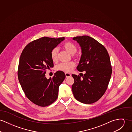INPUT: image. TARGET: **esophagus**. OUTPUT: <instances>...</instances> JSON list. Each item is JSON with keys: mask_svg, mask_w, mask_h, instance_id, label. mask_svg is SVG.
I'll return each instance as SVG.
<instances>
[{"mask_svg": "<svg viewBox=\"0 0 132 132\" xmlns=\"http://www.w3.org/2000/svg\"><path fill=\"white\" fill-rule=\"evenodd\" d=\"M65 75H66V77H69L71 76V74L70 73H65Z\"/></svg>", "mask_w": 132, "mask_h": 132, "instance_id": "34e87169", "label": "esophagus"}]
</instances>
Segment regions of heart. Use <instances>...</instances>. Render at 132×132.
I'll list each match as a JSON object with an SVG mask.
<instances>
[{"mask_svg": "<svg viewBox=\"0 0 132 132\" xmlns=\"http://www.w3.org/2000/svg\"><path fill=\"white\" fill-rule=\"evenodd\" d=\"M63 48L68 53L73 55L76 53L77 51L76 46L71 42L65 43L62 45ZM58 49L57 47L53 48L51 52V58L53 62L57 61L58 59ZM75 64L73 62H70L68 63H61L57 67L58 70L64 71L65 72H69L72 71L74 67Z\"/></svg>", "mask_w": 132, "mask_h": 132, "instance_id": "1", "label": "heart"}]
</instances>
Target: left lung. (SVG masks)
Instances as JSON below:
<instances>
[{
	"instance_id": "8db88e82",
	"label": "left lung",
	"mask_w": 132,
	"mask_h": 132,
	"mask_svg": "<svg viewBox=\"0 0 132 132\" xmlns=\"http://www.w3.org/2000/svg\"><path fill=\"white\" fill-rule=\"evenodd\" d=\"M72 39L81 49L77 69L85 71L82 75L72 74L73 95L80 102L92 104L99 100L107 88L112 73L110 57L105 47L92 37L84 35Z\"/></svg>"
}]
</instances>
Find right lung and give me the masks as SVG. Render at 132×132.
<instances>
[{"mask_svg": "<svg viewBox=\"0 0 132 132\" xmlns=\"http://www.w3.org/2000/svg\"><path fill=\"white\" fill-rule=\"evenodd\" d=\"M64 39L42 37L27 44L21 55L18 71L19 82L26 97L39 106H48L56 100L59 86L66 77L62 71L48 79L45 75L47 69L54 67L52 50Z\"/></svg>", "mask_w": 132, "mask_h": 132, "instance_id": "obj_1", "label": "right lung"}]
</instances>
